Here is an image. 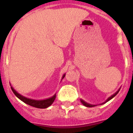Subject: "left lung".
<instances>
[{
  "instance_id": "8db88e82",
  "label": "left lung",
  "mask_w": 133,
  "mask_h": 133,
  "mask_svg": "<svg viewBox=\"0 0 133 133\" xmlns=\"http://www.w3.org/2000/svg\"><path fill=\"white\" fill-rule=\"evenodd\" d=\"M119 91H120V89H119V90L117 92H115V93L114 94V95H112V96H110V97L108 99V100H107L106 101H105V102H104V103L107 102H108L109 100H111V99H112V98H113V97H115V96H116V95H117V94H118V92H119ZM80 101H81V102L82 103V104H83V105H85V106H86V107H88V108H92V107H94V106H95V105H91V104H88V103L85 102H84V100H80Z\"/></svg>"
}]
</instances>
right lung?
<instances>
[{"label":"right lung","instance_id":"1","mask_svg":"<svg viewBox=\"0 0 133 133\" xmlns=\"http://www.w3.org/2000/svg\"><path fill=\"white\" fill-rule=\"evenodd\" d=\"M65 75L63 76V78H64ZM11 89L12 91L13 92V93L15 94L17 98L20 99L21 100H22V102L25 103V104H28L29 105H31L32 107H34L36 108H39V109H45L48 108L49 106H50L53 102H54V100H55L56 98V95H55L54 96H52V97L49 98L48 99H45V100H32V99L28 98H25L24 96H22L20 94H18V92L16 91L14 89H13L12 87H11Z\"/></svg>","mask_w":133,"mask_h":133}]
</instances>
